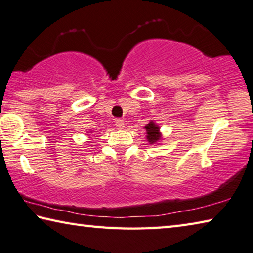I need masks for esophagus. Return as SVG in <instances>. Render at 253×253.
Instances as JSON below:
<instances>
[{
	"instance_id": "esophagus-1",
	"label": "esophagus",
	"mask_w": 253,
	"mask_h": 253,
	"mask_svg": "<svg viewBox=\"0 0 253 253\" xmlns=\"http://www.w3.org/2000/svg\"><path fill=\"white\" fill-rule=\"evenodd\" d=\"M115 126L118 127V129H123L124 127V121L122 119H117L115 120Z\"/></svg>"
}]
</instances>
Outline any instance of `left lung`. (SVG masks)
<instances>
[{
	"instance_id": "8db88e82",
	"label": "left lung",
	"mask_w": 253,
	"mask_h": 253,
	"mask_svg": "<svg viewBox=\"0 0 253 253\" xmlns=\"http://www.w3.org/2000/svg\"><path fill=\"white\" fill-rule=\"evenodd\" d=\"M144 130L147 132V141L150 144H158L163 139L162 133L160 131V126L151 120L147 126H144Z\"/></svg>"
}]
</instances>
